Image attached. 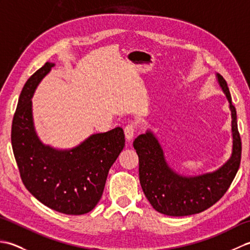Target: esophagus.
I'll use <instances>...</instances> for the list:
<instances>
[{
  "label": "esophagus",
  "instance_id": "esophagus-1",
  "mask_svg": "<svg viewBox=\"0 0 250 250\" xmlns=\"http://www.w3.org/2000/svg\"><path fill=\"white\" fill-rule=\"evenodd\" d=\"M136 132V125L134 124H129L125 128V139L126 141H131L133 139V136L135 135Z\"/></svg>",
  "mask_w": 250,
  "mask_h": 250
}]
</instances>
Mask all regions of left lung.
<instances>
[{
    "label": "left lung",
    "instance_id": "obj_1",
    "mask_svg": "<svg viewBox=\"0 0 250 250\" xmlns=\"http://www.w3.org/2000/svg\"><path fill=\"white\" fill-rule=\"evenodd\" d=\"M219 86L230 103L232 117V155L217 171L199 176H184L168 167L155 134L148 130L133 142L139 156L142 189L151 206L167 216L199 214L218 202L229 189L241 164L242 142L237 129L236 109L232 104L227 82L217 73Z\"/></svg>",
    "mask_w": 250,
    "mask_h": 250
}]
</instances>
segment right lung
Here are the masks:
<instances>
[{
    "label": "right lung",
    "instance_id": "1",
    "mask_svg": "<svg viewBox=\"0 0 250 250\" xmlns=\"http://www.w3.org/2000/svg\"><path fill=\"white\" fill-rule=\"evenodd\" d=\"M52 66L46 62L22 88L12 125L13 151L32 195L59 213L83 215L99 203L109 168L125 147V133L117 126L65 150L44 145L34 129L31 99Z\"/></svg>",
    "mask_w": 250,
    "mask_h": 250
}]
</instances>
